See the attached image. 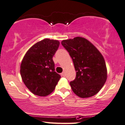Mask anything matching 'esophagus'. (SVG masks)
I'll list each match as a JSON object with an SVG mask.
<instances>
[{
	"label": "esophagus",
	"mask_w": 125,
	"mask_h": 125,
	"mask_svg": "<svg viewBox=\"0 0 125 125\" xmlns=\"http://www.w3.org/2000/svg\"><path fill=\"white\" fill-rule=\"evenodd\" d=\"M61 76H65V72H63L61 74Z\"/></svg>",
	"instance_id": "esophagus-1"
}]
</instances>
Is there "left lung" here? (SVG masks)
Listing matches in <instances>:
<instances>
[{
  "label": "left lung",
  "instance_id": "left-lung-1",
  "mask_svg": "<svg viewBox=\"0 0 125 125\" xmlns=\"http://www.w3.org/2000/svg\"><path fill=\"white\" fill-rule=\"evenodd\" d=\"M61 44L72 58L76 72L75 80L70 83L73 92L81 98L97 94L107 77L103 55L93 44L83 37L63 40Z\"/></svg>",
  "mask_w": 125,
  "mask_h": 125
}]
</instances>
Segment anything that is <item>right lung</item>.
Instances as JSON below:
<instances>
[{
	"label": "right lung",
	"mask_w": 125,
	"mask_h": 125,
	"mask_svg": "<svg viewBox=\"0 0 125 125\" xmlns=\"http://www.w3.org/2000/svg\"><path fill=\"white\" fill-rule=\"evenodd\" d=\"M59 45V41L45 38L31 47L22 59L20 69L22 80L36 95H49L61 78L55 71L53 61Z\"/></svg>",
	"instance_id": "1"
}]
</instances>
